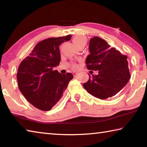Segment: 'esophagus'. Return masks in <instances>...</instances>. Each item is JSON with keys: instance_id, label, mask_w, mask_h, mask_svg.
Returning <instances> with one entry per match:
<instances>
[{"instance_id": "obj_1", "label": "esophagus", "mask_w": 147, "mask_h": 147, "mask_svg": "<svg viewBox=\"0 0 147 147\" xmlns=\"http://www.w3.org/2000/svg\"><path fill=\"white\" fill-rule=\"evenodd\" d=\"M78 73H73V76H74V77L78 76Z\"/></svg>"}]
</instances>
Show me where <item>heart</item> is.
<instances>
[{"label": "heart", "instance_id": "b5f03b06", "mask_svg": "<svg viewBox=\"0 0 147 147\" xmlns=\"http://www.w3.org/2000/svg\"><path fill=\"white\" fill-rule=\"evenodd\" d=\"M73 43L75 45L76 47H78L80 45H84L85 46L87 43V39L85 37L82 36H76L73 38ZM72 68H73L74 70H76V69H78V65L77 64H73L72 65Z\"/></svg>", "mask_w": 147, "mask_h": 147}]
</instances>
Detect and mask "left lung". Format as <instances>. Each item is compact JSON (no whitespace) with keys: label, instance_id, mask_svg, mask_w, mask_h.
Segmentation results:
<instances>
[{"label":"left lung","instance_id":"left-lung-1","mask_svg":"<svg viewBox=\"0 0 147 147\" xmlns=\"http://www.w3.org/2000/svg\"><path fill=\"white\" fill-rule=\"evenodd\" d=\"M90 54L86 63L89 70L98 71L97 75H89L84 88L92 95L106 99L118 93L130 78L127 56L115 48H110L107 42L99 37H93L89 41ZM93 73V71H90Z\"/></svg>","mask_w":147,"mask_h":147}]
</instances>
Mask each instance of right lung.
Wrapping results in <instances>:
<instances>
[{"label": "right lung", "instance_id": "obj_1", "mask_svg": "<svg viewBox=\"0 0 147 147\" xmlns=\"http://www.w3.org/2000/svg\"><path fill=\"white\" fill-rule=\"evenodd\" d=\"M71 37L67 35L39 42L19 66L17 78L20 91L30 103L42 111L53 108L73 78L70 73L62 74L53 70L61 60L59 46Z\"/></svg>", "mask_w": 147, "mask_h": 147}]
</instances>
